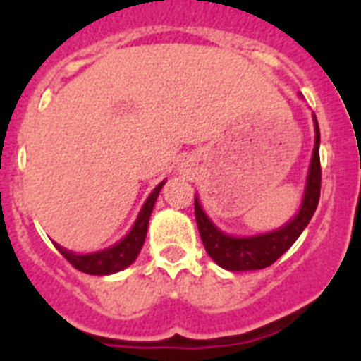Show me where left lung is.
Wrapping results in <instances>:
<instances>
[{
    "label": "left lung",
    "mask_w": 361,
    "mask_h": 361,
    "mask_svg": "<svg viewBox=\"0 0 361 361\" xmlns=\"http://www.w3.org/2000/svg\"><path fill=\"white\" fill-rule=\"evenodd\" d=\"M314 132H317L314 149H312L304 200H302L300 212L291 222H288L276 231L264 233V235H257V237H229L208 219V215L202 212L195 197V219L200 238H202V244L209 257L220 267L228 271L264 269V267L276 262L302 235L305 226L309 224V220L317 212L318 200H320V128H318L317 117H314Z\"/></svg>",
    "instance_id": "left-lung-1"
}]
</instances>
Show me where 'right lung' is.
Returning a JSON list of instances; mask_svg holds the SVG:
<instances>
[{
  "mask_svg": "<svg viewBox=\"0 0 361 361\" xmlns=\"http://www.w3.org/2000/svg\"><path fill=\"white\" fill-rule=\"evenodd\" d=\"M162 184L164 183H161L152 191V195L146 199L145 206H142L141 213L137 216L133 228L130 229L128 235H126L121 242H117L116 245H111L108 250L97 251V253L75 255L72 253V251L63 250L61 245L56 244L59 253H61L75 269L82 271V273H88V275H111V273H117V271L128 267L130 264L135 260L139 251H141L142 244H145L149 215H152L153 204L157 200Z\"/></svg>",
  "mask_w": 361,
  "mask_h": 361,
  "instance_id": "1",
  "label": "right lung"
}]
</instances>
